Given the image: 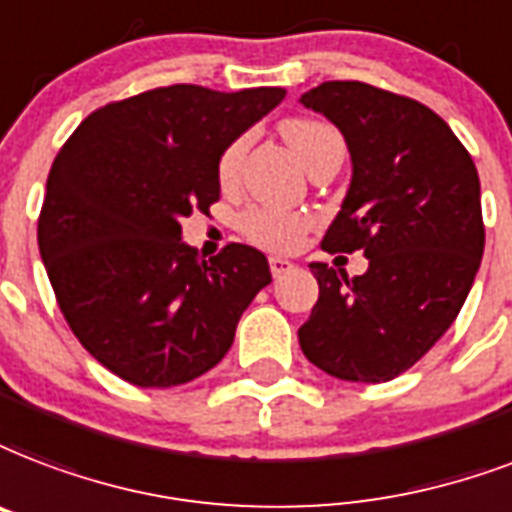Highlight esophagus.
<instances>
[{"label":"esophagus","mask_w":512,"mask_h":512,"mask_svg":"<svg viewBox=\"0 0 512 512\" xmlns=\"http://www.w3.org/2000/svg\"><path fill=\"white\" fill-rule=\"evenodd\" d=\"M268 265H271L273 276H282V273H287L295 268V265H292L290 260H284V257H271V260H268Z\"/></svg>","instance_id":"obj_1"}]
</instances>
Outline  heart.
Returning a JSON list of instances; mask_svg holds the SVG:
<instances>
[{
    "mask_svg": "<svg viewBox=\"0 0 512 512\" xmlns=\"http://www.w3.org/2000/svg\"><path fill=\"white\" fill-rule=\"evenodd\" d=\"M282 134L287 136L292 150L298 152L306 166L325 144L341 142V136H338V131L333 126H327L322 120H314V117H292V120H284ZM244 147H247V136H236L220 152L217 174H220L222 182H230V179L236 177ZM308 228H311L308 214L287 212V209H271V206H252V209H247L239 217L241 236L249 244L271 249V252H292V249H298L303 244V239H306Z\"/></svg>",
    "mask_w": 512,
    "mask_h": 512,
    "instance_id": "obj_1",
    "label": "heart"
}]
</instances>
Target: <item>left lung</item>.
<instances>
[{
    "mask_svg": "<svg viewBox=\"0 0 512 512\" xmlns=\"http://www.w3.org/2000/svg\"><path fill=\"white\" fill-rule=\"evenodd\" d=\"M300 101L341 128L354 166L322 249H362L370 263L351 279L311 265L319 300L300 349L341 381H392L443 338L473 287L486 244L478 171L446 120L416 99L330 80Z\"/></svg>",
    "mask_w": 512,
    "mask_h": 512,
    "instance_id": "obj_1",
    "label": "left lung"
}]
</instances>
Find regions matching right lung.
Masks as SVG:
<instances>
[{
    "mask_svg": "<svg viewBox=\"0 0 512 512\" xmlns=\"http://www.w3.org/2000/svg\"><path fill=\"white\" fill-rule=\"evenodd\" d=\"M282 99L284 88H152L91 112L50 166L39 255L77 341L128 384L204 376L271 282L263 252L228 244L204 260L179 222L220 201V152Z\"/></svg>",
    "mask_w": 512,
    "mask_h": 512,
    "instance_id": "right-lung-1",
    "label": "right lung"
}]
</instances>
